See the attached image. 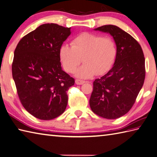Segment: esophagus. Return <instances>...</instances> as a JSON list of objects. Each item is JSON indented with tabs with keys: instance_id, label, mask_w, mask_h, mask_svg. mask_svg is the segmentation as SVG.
I'll list each match as a JSON object with an SVG mask.
<instances>
[{
	"instance_id": "1",
	"label": "esophagus",
	"mask_w": 157,
	"mask_h": 157,
	"mask_svg": "<svg viewBox=\"0 0 157 157\" xmlns=\"http://www.w3.org/2000/svg\"><path fill=\"white\" fill-rule=\"evenodd\" d=\"M75 82L76 85H82V84H84L85 81H83V80H81V79H76Z\"/></svg>"
}]
</instances>
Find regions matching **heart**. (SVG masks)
Returning a JSON list of instances; mask_svg holds the SVG:
<instances>
[{
  "instance_id": "obj_1",
  "label": "heart",
  "mask_w": 157,
  "mask_h": 157,
  "mask_svg": "<svg viewBox=\"0 0 157 157\" xmlns=\"http://www.w3.org/2000/svg\"><path fill=\"white\" fill-rule=\"evenodd\" d=\"M117 54L116 45L110 37L83 33L73 39L71 46L64 44L60 49V58L66 71L72 73L82 62L76 75L89 78L95 74L102 75L111 68Z\"/></svg>"
}]
</instances>
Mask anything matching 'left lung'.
Listing matches in <instances>:
<instances>
[{"instance_id": "left-lung-1", "label": "left lung", "mask_w": 157, "mask_h": 157, "mask_svg": "<svg viewBox=\"0 0 157 157\" xmlns=\"http://www.w3.org/2000/svg\"><path fill=\"white\" fill-rule=\"evenodd\" d=\"M112 36L117 46L113 67L93 82L90 109L105 119H117L131 109L144 84L145 58L140 45L120 27L103 25L95 29Z\"/></svg>"}]
</instances>
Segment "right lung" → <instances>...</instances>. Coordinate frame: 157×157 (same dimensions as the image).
<instances>
[{
	"mask_svg": "<svg viewBox=\"0 0 157 157\" xmlns=\"http://www.w3.org/2000/svg\"><path fill=\"white\" fill-rule=\"evenodd\" d=\"M70 34L71 27L43 24L23 37L14 52L12 75L19 100L40 120L54 119L67 106L75 79L62 70L60 49Z\"/></svg>",
	"mask_w": 157,
	"mask_h": 157,
	"instance_id": "add662e5",
	"label": "right lung"
}]
</instances>
